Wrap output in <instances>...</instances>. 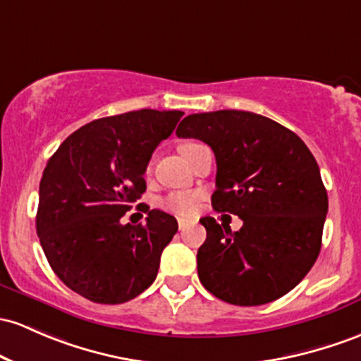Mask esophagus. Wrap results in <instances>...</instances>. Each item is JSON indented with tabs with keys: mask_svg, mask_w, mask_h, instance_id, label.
<instances>
[{
	"mask_svg": "<svg viewBox=\"0 0 361 361\" xmlns=\"http://www.w3.org/2000/svg\"><path fill=\"white\" fill-rule=\"evenodd\" d=\"M188 226H190L188 219H183V217H180V219H178V228H180L181 231H183V229H187Z\"/></svg>",
	"mask_w": 361,
	"mask_h": 361,
	"instance_id": "1",
	"label": "esophagus"
}]
</instances>
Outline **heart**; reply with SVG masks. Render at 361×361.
<instances>
[{
  "instance_id": "1",
  "label": "heart",
  "mask_w": 361,
  "mask_h": 361,
  "mask_svg": "<svg viewBox=\"0 0 361 361\" xmlns=\"http://www.w3.org/2000/svg\"><path fill=\"white\" fill-rule=\"evenodd\" d=\"M197 142H185L181 145L180 150L183 156L192 152L193 149L197 147ZM162 207L168 209L169 212L174 214H180V216H192L193 212L197 211L199 207V193H193V192H171L162 199Z\"/></svg>"
}]
</instances>
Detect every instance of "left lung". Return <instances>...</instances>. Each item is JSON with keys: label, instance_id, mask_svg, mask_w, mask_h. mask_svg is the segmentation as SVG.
<instances>
[{"label": "left lung", "instance_id": "obj_1", "mask_svg": "<svg viewBox=\"0 0 361 361\" xmlns=\"http://www.w3.org/2000/svg\"><path fill=\"white\" fill-rule=\"evenodd\" d=\"M176 135L214 150V211L243 221L231 231L214 217L200 219L207 238L197 271L205 290L240 307L290 293L319 257L329 205L319 164L302 138L271 118L236 109L190 114Z\"/></svg>", "mask_w": 361, "mask_h": 361}]
</instances>
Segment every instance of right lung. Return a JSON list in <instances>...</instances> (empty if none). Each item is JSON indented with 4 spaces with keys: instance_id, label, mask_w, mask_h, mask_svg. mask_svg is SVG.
I'll use <instances>...</instances> for the list:
<instances>
[{
    "instance_id": "obj_1",
    "label": "right lung",
    "mask_w": 361,
    "mask_h": 361,
    "mask_svg": "<svg viewBox=\"0 0 361 361\" xmlns=\"http://www.w3.org/2000/svg\"><path fill=\"white\" fill-rule=\"evenodd\" d=\"M181 116L183 111L140 109L94 120L47 161L35 217L39 241L54 274L90 302L125 303L156 279L176 219L149 207L145 224L120 219L147 188L154 149Z\"/></svg>"
}]
</instances>
